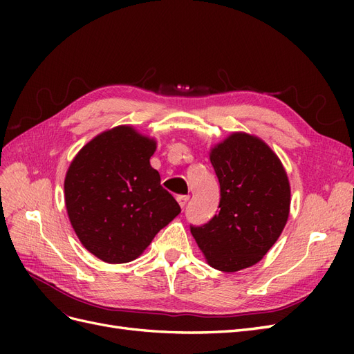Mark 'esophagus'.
<instances>
[{
	"label": "esophagus",
	"mask_w": 354,
	"mask_h": 354,
	"mask_svg": "<svg viewBox=\"0 0 354 354\" xmlns=\"http://www.w3.org/2000/svg\"><path fill=\"white\" fill-rule=\"evenodd\" d=\"M187 201H189V196H186V195H180V196H177V202H178V205H180L181 208H185V207H186Z\"/></svg>",
	"instance_id": "34e87169"
}]
</instances>
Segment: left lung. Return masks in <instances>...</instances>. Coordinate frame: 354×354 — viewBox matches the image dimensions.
Segmentation results:
<instances>
[{
    "label": "left lung",
    "mask_w": 354,
    "mask_h": 354,
    "mask_svg": "<svg viewBox=\"0 0 354 354\" xmlns=\"http://www.w3.org/2000/svg\"><path fill=\"white\" fill-rule=\"evenodd\" d=\"M220 211L190 232L208 264L238 272L259 263L285 227L291 187L281 159L261 138L232 133L209 152Z\"/></svg>",
    "instance_id": "8db88e82"
}]
</instances>
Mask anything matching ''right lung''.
I'll use <instances>...</instances> for the list:
<instances>
[{
    "mask_svg": "<svg viewBox=\"0 0 354 354\" xmlns=\"http://www.w3.org/2000/svg\"><path fill=\"white\" fill-rule=\"evenodd\" d=\"M155 151V138L118 125L95 136L68 168L71 224L84 248L104 263L136 260L181 211L151 165Z\"/></svg>",
    "mask_w": 354,
    "mask_h": 354,
    "instance_id": "add662e5",
    "label": "right lung"
}]
</instances>
